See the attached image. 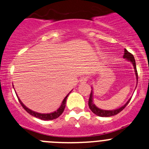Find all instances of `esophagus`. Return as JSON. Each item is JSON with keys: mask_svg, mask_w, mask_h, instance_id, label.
I'll return each mask as SVG.
<instances>
[{"mask_svg": "<svg viewBox=\"0 0 149 149\" xmlns=\"http://www.w3.org/2000/svg\"><path fill=\"white\" fill-rule=\"evenodd\" d=\"M87 80H88V79H87V77H82L81 78H80V83H86V82H87Z\"/></svg>", "mask_w": 149, "mask_h": 149, "instance_id": "obj_1", "label": "esophagus"}]
</instances>
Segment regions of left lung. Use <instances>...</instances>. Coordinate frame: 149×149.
I'll use <instances>...</instances> for the list:
<instances>
[{
    "instance_id": "left-lung-1",
    "label": "left lung",
    "mask_w": 149,
    "mask_h": 149,
    "mask_svg": "<svg viewBox=\"0 0 149 149\" xmlns=\"http://www.w3.org/2000/svg\"><path fill=\"white\" fill-rule=\"evenodd\" d=\"M123 58L132 63L133 67H134V74H135V76H136V79H137V69H136V63H135V61H134V56H133V55L131 54L130 52H129L127 49H124V56H123ZM136 87H137V86H136ZM130 100H131V98H130V100H129L128 101L124 104V105L121 106V107H119V108L116 109V110H102V109L99 108L98 107H97V106L95 105L94 103H93V87H91V92L90 97H89V100H88V106H89V108L91 109V110L94 114L97 115V116H101V117H110V116H115V115L118 114V113H119L120 112L122 111V110L124 109V107H125L128 104V103L130 102Z\"/></svg>"
}]
</instances>
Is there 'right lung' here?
<instances>
[{
	"label": "right lung",
	"instance_id": "obj_1",
	"mask_svg": "<svg viewBox=\"0 0 149 149\" xmlns=\"http://www.w3.org/2000/svg\"><path fill=\"white\" fill-rule=\"evenodd\" d=\"M13 88H14V86H13ZM70 93H71V91H70ZM68 93V94L66 96V97L63 99V101H62V102H61V106L59 107V108L57 110H56V111H54V112H52V113H37V112H35V111H33V110H31V109H29L28 107H27L26 106H25V104L22 103V102L19 100V97L17 96V93H16V94H17V98H18V100H19V102H20L21 105L22 106V107H23V108L25 109V110H26V111L28 112L29 114H31V116H34V117H36V118H39V119L44 120V121H49V120H53V119H56V118H58L59 116H60L63 113V110H64V109H65V107H66V100H67L68 96H69V93Z\"/></svg>",
	"mask_w": 149,
	"mask_h": 149
}]
</instances>
